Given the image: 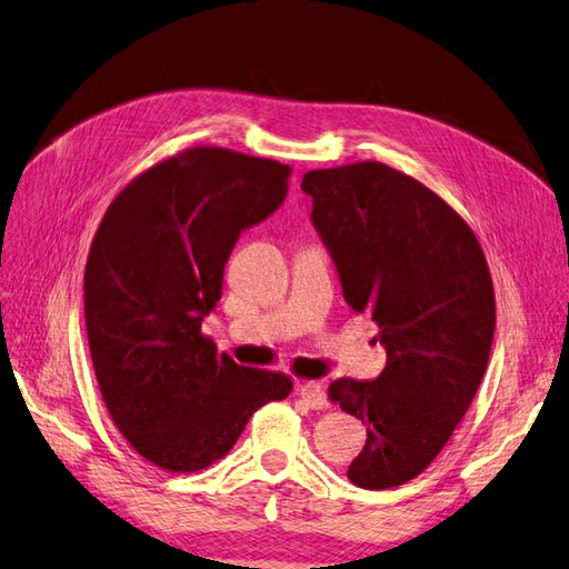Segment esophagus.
I'll list each match as a JSON object with an SVG mask.
<instances>
[{
	"label": "esophagus",
	"mask_w": 569,
	"mask_h": 569,
	"mask_svg": "<svg viewBox=\"0 0 569 569\" xmlns=\"http://www.w3.org/2000/svg\"><path fill=\"white\" fill-rule=\"evenodd\" d=\"M299 393H301V399H303L308 406H311V408H316V410H322V408L330 406V401H327V393H325L322 385L316 382V380L303 382L301 389H299Z\"/></svg>",
	"instance_id": "34e87169"
}]
</instances>
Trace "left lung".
<instances>
[{
	"label": "left lung",
	"mask_w": 569,
	"mask_h": 569,
	"mask_svg": "<svg viewBox=\"0 0 569 569\" xmlns=\"http://www.w3.org/2000/svg\"><path fill=\"white\" fill-rule=\"evenodd\" d=\"M301 189L343 299L387 349L377 380L330 385V401L368 427L347 475L360 489L401 487L439 456L487 372L496 299L485 251L439 194L380 161L308 170Z\"/></svg>",
	"instance_id": "obj_1"
}]
</instances>
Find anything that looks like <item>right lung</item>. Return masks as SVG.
Returning a JSON list of instances; mask_svg holds the SVG:
<instances>
[{
    "instance_id": "right-lung-1",
    "label": "right lung",
    "mask_w": 569,
    "mask_h": 569,
    "mask_svg": "<svg viewBox=\"0 0 569 569\" xmlns=\"http://www.w3.org/2000/svg\"><path fill=\"white\" fill-rule=\"evenodd\" d=\"M289 166L222 147L168 157L120 189L84 266V327L101 399L132 449L168 472L209 468L284 372L237 366L201 320L244 228L287 194Z\"/></svg>"
}]
</instances>
